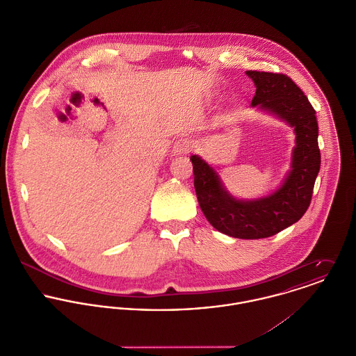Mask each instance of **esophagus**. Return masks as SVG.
<instances>
[{
    "mask_svg": "<svg viewBox=\"0 0 356 356\" xmlns=\"http://www.w3.org/2000/svg\"><path fill=\"white\" fill-rule=\"evenodd\" d=\"M192 149V141L188 137H181L174 143L172 147V153L174 154H185V153L191 152Z\"/></svg>",
    "mask_w": 356,
    "mask_h": 356,
    "instance_id": "34e87169",
    "label": "esophagus"
}]
</instances>
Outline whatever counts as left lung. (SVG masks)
I'll list each match as a JSON object with an SVG mask.
<instances>
[{
    "instance_id": "left-lung-1",
    "label": "left lung",
    "mask_w": 356,
    "mask_h": 356,
    "mask_svg": "<svg viewBox=\"0 0 356 356\" xmlns=\"http://www.w3.org/2000/svg\"><path fill=\"white\" fill-rule=\"evenodd\" d=\"M256 93L252 106L268 111L295 129L296 147L291 171L274 193L256 200H237L222 185L216 171L197 154L193 163L195 189L207 220L234 238L271 237L296 223L311 203L321 167L315 109L303 90L286 75L247 71Z\"/></svg>"
}]
</instances>
